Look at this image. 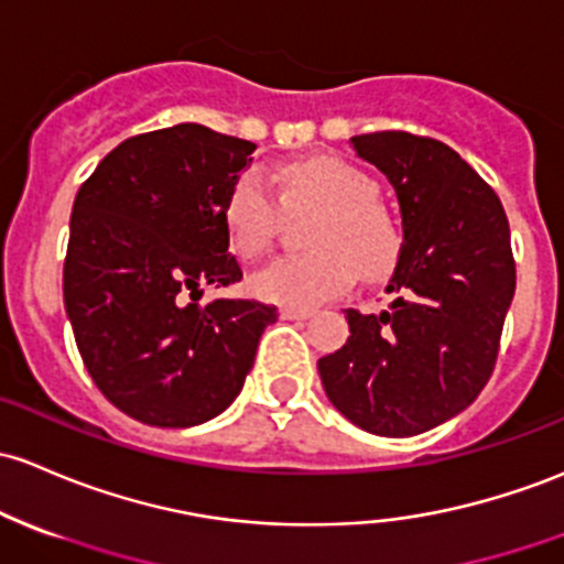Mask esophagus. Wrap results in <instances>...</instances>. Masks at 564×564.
<instances>
[{
  "label": "esophagus",
  "mask_w": 564,
  "mask_h": 564,
  "mask_svg": "<svg viewBox=\"0 0 564 564\" xmlns=\"http://www.w3.org/2000/svg\"><path fill=\"white\" fill-rule=\"evenodd\" d=\"M282 319H308L312 317V308H299V306H282L280 308Z\"/></svg>",
  "instance_id": "obj_1"
}]
</instances>
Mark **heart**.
<instances>
[{"mask_svg":"<svg viewBox=\"0 0 564 564\" xmlns=\"http://www.w3.org/2000/svg\"><path fill=\"white\" fill-rule=\"evenodd\" d=\"M280 202L258 169L234 180L223 202L228 245L252 260L274 239L282 212L317 209L306 231V256H284L252 274V293L280 306L308 308L347 293L360 271L387 276L401 256V231L377 198V183L347 161L314 155L276 172Z\"/></svg>","mask_w":564,"mask_h":564,"instance_id":"obj_1","label":"heart"}]
</instances>
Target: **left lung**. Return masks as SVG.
<instances>
[{
  "label": "left lung",
  "mask_w": 564,
  "mask_h": 564,
  "mask_svg": "<svg viewBox=\"0 0 564 564\" xmlns=\"http://www.w3.org/2000/svg\"><path fill=\"white\" fill-rule=\"evenodd\" d=\"M387 174L403 245L381 314L347 308L349 338L319 357L330 403L390 438L425 433L476 401L495 371L517 288L511 231L498 193L449 144L409 131L349 139Z\"/></svg>",
  "instance_id": "8db88e82"
}]
</instances>
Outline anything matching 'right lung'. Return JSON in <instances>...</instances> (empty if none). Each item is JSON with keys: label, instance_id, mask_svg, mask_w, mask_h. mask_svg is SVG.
<instances>
[{"label": "right lung", "instance_id": "right-lung-1", "mask_svg": "<svg viewBox=\"0 0 564 564\" xmlns=\"http://www.w3.org/2000/svg\"><path fill=\"white\" fill-rule=\"evenodd\" d=\"M256 153L198 123L120 142L80 185L64 260V306L90 379L153 427H193L234 403L276 306L217 299L241 280L223 202Z\"/></svg>", "mask_w": 564, "mask_h": 564}]
</instances>
